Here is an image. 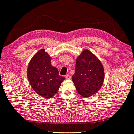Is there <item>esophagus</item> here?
Wrapping results in <instances>:
<instances>
[{
	"label": "esophagus",
	"instance_id": "1",
	"mask_svg": "<svg viewBox=\"0 0 134 134\" xmlns=\"http://www.w3.org/2000/svg\"><path fill=\"white\" fill-rule=\"evenodd\" d=\"M71 78V75H70L69 74H67L65 75V78L67 79H70Z\"/></svg>",
	"mask_w": 134,
	"mask_h": 134
}]
</instances>
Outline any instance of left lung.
I'll return each mask as SVG.
<instances>
[{
	"instance_id": "obj_1",
	"label": "left lung",
	"mask_w": 134,
	"mask_h": 134,
	"mask_svg": "<svg viewBox=\"0 0 134 134\" xmlns=\"http://www.w3.org/2000/svg\"><path fill=\"white\" fill-rule=\"evenodd\" d=\"M72 79L79 94L89 97L97 92L103 83V65L90 51L84 50L76 59Z\"/></svg>"
}]
</instances>
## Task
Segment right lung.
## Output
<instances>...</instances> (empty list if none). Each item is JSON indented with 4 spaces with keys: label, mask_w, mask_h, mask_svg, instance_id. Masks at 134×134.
Here are the masks:
<instances>
[{
    "label": "right lung",
    "mask_w": 134,
    "mask_h": 134,
    "mask_svg": "<svg viewBox=\"0 0 134 134\" xmlns=\"http://www.w3.org/2000/svg\"><path fill=\"white\" fill-rule=\"evenodd\" d=\"M51 58L42 49L37 52L27 67V78L35 92L45 98H51L58 92L65 78L59 75L51 64Z\"/></svg>",
    "instance_id": "add662e5"
}]
</instances>
